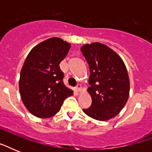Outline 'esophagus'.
<instances>
[{
    "instance_id": "1",
    "label": "esophagus",
    "mask_w": 152,
    "mask_h": 152,
    "mask_svg": "<svg viewBox=\"0 0 152 152\" xmlns=\"http://www.w3.org/2000/svg\"><path fill=\"white\" fill-rule=\"evenodd\" d=\"M75 90H76V92H79V91L81 90V85H80V84H77L76 88H75Z\"/></svg>"
}]
</instances>
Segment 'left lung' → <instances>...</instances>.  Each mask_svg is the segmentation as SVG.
Instances as JSON below:
<instances>
[{
  "instance_id": "obj_1",
  "label": "left lung",
  "mask_w": 152,
  "mask_h": 152,
  "mask_svg": "<svg viewBox=\"0 0 152 152\" xmlns=\"http://www.w3.org/2000/svg\"><path fill=\"white\" fill-rule=\"evenodd\" d=\"M80 50L90 69L88 91L92 100L83 111L95 120L107 121L120 113L129 99L126 67L118 53L104 44H86Z\"/></svg>"
}]
</instances>
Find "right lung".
Here are the masks:
<instances>
[{
	"instance_id": "1",
	"label": "right lung",
	"mask_w": 152,
	"mask_h": 152,
	"mask_svg": "<svg viewBox=\"0 0 152 152\" xmlns=\"http://www.w3.org/2000/svg\"><path fill=\"white\" fill-rule=\"evenodd\" d=\"M71 45L59 38H51L32 49L20 72V96L33 115L52 117L60 110L64 100L72 91L63 83L64 73L59 64Z\"/></svg>"
}]
</instances>
